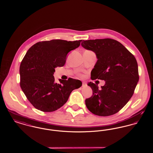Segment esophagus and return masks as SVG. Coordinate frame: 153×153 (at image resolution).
<instances>
[{"label":"esophagus","instance_id":"esophagus-1","mask_svg":"<svg viewBox=\"0 0 153 153\" xmlns=\"http://www.w3.org/2000/svg\"><path fill=\"white\" fill-rule=\"evenodd\" d=\"M87 86V84H86L85 82H82V87H86Z\"/></svg>","mask_w":153,"mask_h":153}]
</instances>
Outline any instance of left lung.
Here are the masks:
<instances>
[{"mask_svg":"<svg viewBox=\"0 0 153 153\" xmlns=\"http://www.w3.org/2000/svg\"><path fill=\"white\" fill-rule=\"evenodd\" d=\"M81 46L94 51L97 58L91 71V79L105 81L100 89L97 84L88 83L92 96L85 100V105L96 115H114L133 95L139 80L137 60L122 44L112 39L84 40Z\"/></svg>","mask_w":153,"mask_h":153,"instance_id":"left-lung-1","label":"left lung"}]
</instances>
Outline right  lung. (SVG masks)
Returning <instances> with one entry per match:
<instances>
[{
    "mask_svg": "<svg viewBox=\"0 0 153 153\" xmlns=\"http://www.w3.org/2000/svg\"><path fill=\"white\" fill-rule=\"evenodd\" d=\"M82 40L62 39L39 42L32 46L22 59L20 85L31 104L43 112H53L68 101L74 89L82 85L72 78L54 82L55 68L65 65L67 54L80 46Z\"/></svg>",
    "mask_w": 153,
    "mask_h": 153,
    "instance_id": "right-lung-1",
    "label": "right lung"
}]
</instances>
